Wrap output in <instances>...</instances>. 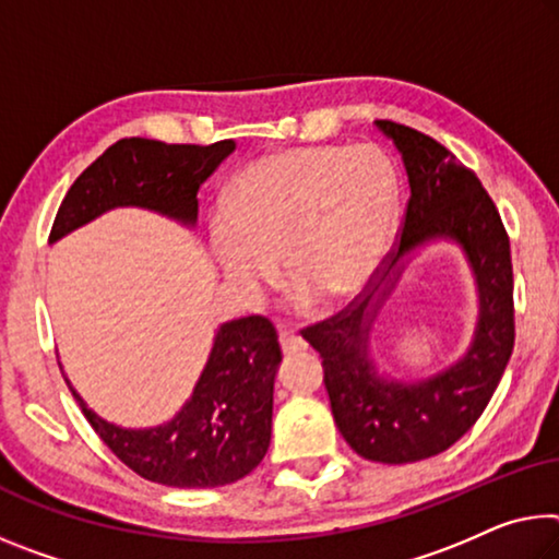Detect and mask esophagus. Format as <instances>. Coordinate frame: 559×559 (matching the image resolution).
Wrapping results in <instances>:
<instances>
[{"label": "esophagus", "instance_id": "esophagus-1", "mask_svg": "<svg viewBox=\"0 0 559 559\" xmlns=\"http://www.w3.org/2000/svg\"><path fill=\"white\" fill-rule=\"evenodd\" d=\"M281 341V348H283V356H294V353L306 350V341L298 338L294 331H281L278 335Z\"/></svg>", "mask_w": 559, "mask_h": 559}]
</instances>
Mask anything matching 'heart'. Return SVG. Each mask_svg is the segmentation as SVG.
Segmentation results:
<instances>
[{
    "mask_svg": "<svg viewBox=\"0 0 559 559\" xmlns=\"http://www.w3.org/2000/svg\"><path fill=\"white\" fill-rule=\"evenodd\" d=\"M397 181L373 146H300L263 154L228 183L209 221L228 283L259 296L283 259L300 311L343 304L376 278L391 246Z\"/></svg>",
    "mask_w": 559,
    "mask_h": 559,
    "instance_id": "heart-1",
    "label": "heart"
}]
</instances>
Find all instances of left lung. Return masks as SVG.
Returning <instances> with one entry per match:
<instances>
[{
  "mask_svg": "<svg viewBox=\"0 0 559 559\" xmlns=\"http://www.w3.org/2000/svg\"><path fill=\"white\" fill-rule=\"evenodd\" d=\"M403 158L411 201L401 241L383 278L358 304L304 338L321 353L333 420L345 442L373 463H418L448 450L480 418L515 345L510 241L498 209L471 168L438 144L395 121H376ZM432 240L461 246L478 290V323L466 356L428 379H391L369 356L379 308L404 263Z\"/></svg>",
  "mask_w": 559,
  "mask_h": 559,
  "instance_id": "obj_1",
  "label": "left lung"
}]
</instances>
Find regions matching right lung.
Wrapping results in <instances>:
<instances>
[{
  "label": "right lung",
  "mask_w": 559,
  "mask_h": 559,
  "mask_svg": "<svg viewBox=\"0 0 559 559\" xmlns=\"http://www.w3.org/2000/svg\"><path fill=\"white\" fill-rule=\"evenodd\" d=\"M234 148V139L211 146L136 136L117 141L72 183L49 243L121 206L154 211L193 228L201 183ZM278 362L281 345L269 318L221 323L191 397L171 420L152 428L104 420L64 380L96 436L136 475L168 487H221L251 473L271 445Z\"/></svg>",
  "instance_id": "right-lung-1"
}]
</instances>
